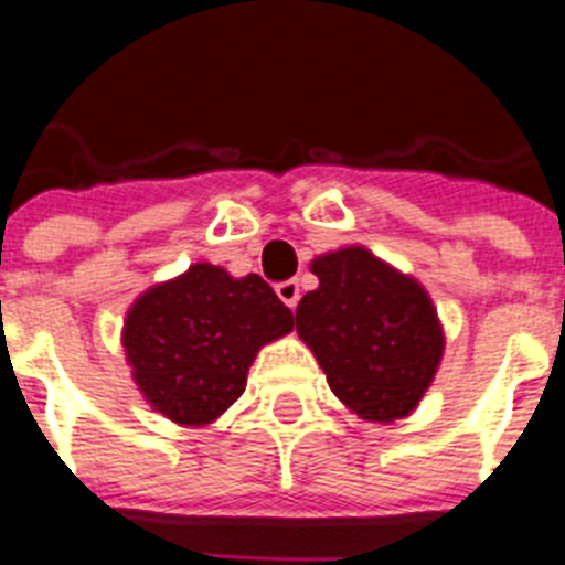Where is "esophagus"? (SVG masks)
<instances>
[{
	"mask_svg": "<svg viewBox=\"0 0 565 565\" xmlns=\"http://www.w3.org/2000/svg\"><path fill=\"white\" fill-rule=\"evenodd\" d=\"M277 297L282 299V302H286V306L294 311V308H297V302H299V282H297V279H286V282H279Z\"/></svg>",
	"mask_w": 565,
	"mask_h": 565,
	"instance_id": "obj_1",
	"label": "esophagus"
}]
</instances>
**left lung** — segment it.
Returning a JSON list of instances; mask_svg holds the SVG:
<instances>
[{
	"instance_id": "1",
	"label": "left lung",
	"mask_w": 565,
	"mask_h": 565,
	"mask_svg": "<svg viewBox=\"0 0 565 565\" xmlns=\"http://www.w3.org/2000/svg\"><path fill=\"white\" fill-rule=\"evenodd\" d=\"M319 288L297 306V333L333 396L364 422L411 416L430 391L444 331L430 294L364 246L313 257Z\"/></svg>"
}]
</instances>
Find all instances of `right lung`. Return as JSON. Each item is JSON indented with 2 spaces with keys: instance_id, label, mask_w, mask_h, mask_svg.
Returning a JSON list of instances; mask_svg holds the SVG:
<instances>
[{
  "instance_id": "1",
  "label": "right lung",
  "mask_w": 565,
  "mask_h": 565,
  "mask_svg": "<svg viewBox=\"0 0 565 565\" xmlns=\"http://www.w3.org/2000/svg\"><path fill=\"white\" fill-rule=\"evenodd\" d=\"M291 331L294 313L259 274L194 263L135 299L121 344L154 413L206 427L243 396L259 348Z\"/></svg>"
}]
</instances>
